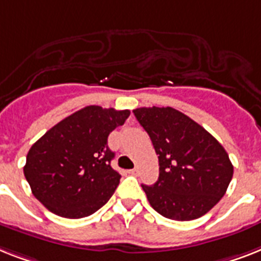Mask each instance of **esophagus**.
I'll use <instances>...</instances> for the list:
<instances>
[{
	"label": "esophagus",
	"mask_w": 261,
	"mask_h": 261,
	"mask_svg": "<svg viewBox=\"0 0 261 261\" xmlns=\"http://www.w3.org/2000/svg\"><path fill=\"white\" fill-rule=\"evenodd\" d=\"M128 173H130L131 175H135V177H137V175L139 174V170H138L137 167H135V169H131V170H128Z\"/></svg>",
	"instance_id": "1"
}]
</instances>
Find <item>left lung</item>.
Wrapping results in <instances>:
<instances>
[{"label": "left lung", "instance_id": "8db88e82", "mask_svg": "<svg viewBox=\"0 0 261 261\" xmlns=\"http://www.w3.org/2000/svg\"><path fill=\"white\" fill-rule=\"evenodd\" d=\"M133 112L160 161L158 181L142 185L152 209L175 221H190L207 213L233 177V165L221 143L171 107H141Z\"/></svg>", "mask_w": 261, "mask_h": 261}]
</instances>
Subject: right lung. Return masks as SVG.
I'll return each instance as SVG.
<instances>
[{
    "label": "right lung",
    "instance_id": "obj_1",
    "mask_svg": "<svg viewBox=\"0 0 261 261\" xmlns=\"http://www.w3.org/2000/svg\"><path fill=\"white\" fill-rule=\"evenodd\" d=\"M128 116V110L87 106L46 131L28 151L24 166L33 196L65 219L100 209L120 181L107 138Z\"/></svg>",
    "mask_w": 261,
    "mask_h": 261
}]
</instances>
